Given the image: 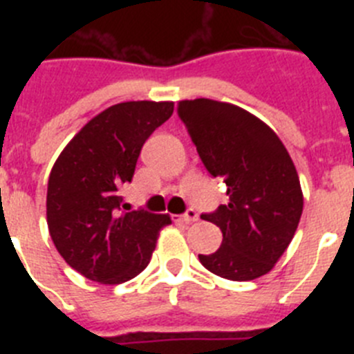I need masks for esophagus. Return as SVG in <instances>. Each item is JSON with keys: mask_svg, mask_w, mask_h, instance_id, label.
<instances>
[{"mask_svg": "<svg viewBox=\"0 0 354 354\" xmlns=\"http://www.w3.org/2000/svg\"><path fill=\"white\" fill-rule=\"evenodd\" d=\"M179 220L183 221V223H193V221L198 220V214H196V211H193V209H189V211H187L186 214L180 216Z\"/></svg>", "mask_w": 354, "mask_h": 354, "instance_id": "obj_1", "label": "esophagus"}]
</instances>
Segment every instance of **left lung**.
Wrapping results in <instances>:
<instances>
[{"label": "left lung", "instance_id": "left-lung-1", "mask_svg": "<svg viewBox=\"0 0 354 354\" xmlns=\"http://www.w3.org/2000/svg\"><path fill=\"white\" fill-rule=\"evenodd\" d=\"M177 113L212 177L227 184L228 204L205 221L220 227L221 246L198 255L205 270L234 282L270 273L290 245L303 212L292 159L268 124L214 99L180 101Z\"/></svg>", "mask_w": 354, "mask_h": 354}]
</instances>
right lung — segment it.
I'll return each mask as SVG.
<instances>
[{"label": "right lung", "mask_w": 354, "mask_h": 354, "mask_svg": "<svg viewBox=\"0 0 354 354\" xmlns=\"http://www.w3.org/2000/svg\"><path fill=\"white\" fill-rule=\"evenodd\" d=\"M174 113L170 101L109 106L65 145L48 183L49 236L71 268L117 286L142 273L170 214L120 211L118 187L131 183L143 143Z\"/></svg>", "instance_id": "1"}]
</instances>
